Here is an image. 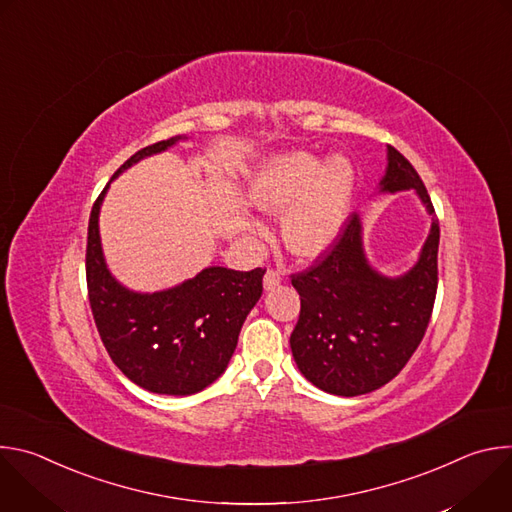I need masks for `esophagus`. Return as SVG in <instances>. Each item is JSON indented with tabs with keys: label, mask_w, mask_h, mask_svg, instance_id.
<instances>
[{
	"label": "esophagus",
	"mask_w": 512,
	"mask_h": 512,
	"mask_svg": "<svg viewBox=\"0 0 512 512\" xmlns=\"http://www.w3.org/2000/svg\"><path fill=\"white\" fill-rule=\"evenodd\" d=\"M279 283H281V275H279V271L269 269V271L265 273V277H263V287L269 291V289H275Z\"/></svg>",
	"instance_id": "1"
}]
</instances>
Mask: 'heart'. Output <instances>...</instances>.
I'll return each mask as SVG.
<instances>
[{
	"label": "heart",
	"mask_w": 512,
	"mask_h": 512,
	"mask_svg": "<svg viewBox=\"0 0 512 512\" xmlns=\"http://www.w3.org/2000/svg\"><path fill=\"white\" fill-rule=\"evenodd\" d=\"M356 174L344 156L285 152L269 158L257 172L251 198L267 214H285L281 237L302 257L328 253L348 223ZM261 233L259 225L251 227Z\"/></svg>",
	"instance_id": "obj_1"
}]
</instances>
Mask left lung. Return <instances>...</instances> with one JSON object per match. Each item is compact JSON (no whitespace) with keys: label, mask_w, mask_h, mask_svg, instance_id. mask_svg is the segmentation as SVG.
Returning <instances> with one entry per match:
<instances>
[{"label":"left lung","mask_w":512,"mask_h":512,"mask_svg":"<svg viewBox=\"0 0 512 512\" xmlns=\"http://www.w3.org/2000/svg\"><path fill=\"white\" fill-rule=\"evenodd\" d=\"M413 190L431 227L415 265L389 277L362 247L360 214H352L338 243L310 269L291 275L302 310L289 346L300 373L318 389L356 397L395 379L417 350L437 291L440 225L415 168L387 145L379 192Z\"/></svg>","instance_id":"1"}]
</instances>
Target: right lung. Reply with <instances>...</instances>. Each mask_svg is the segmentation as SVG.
Here are the masks:
<instances>
[{
  "instance_id": "right-lung-1",
  "label": "right lung",
  "mask_w": 512,
  "mask_h": 512,
  "mask_svg": "<svg viewBox=\"0 0 512 512\" xmlns=\"http://www.w3.org/2000/svg\"><path fill=\"white\" fill-rule=\"evenodd\" d=\"M182 139L188 137L176 135L139 150L113 178ZM109 184L93 204L87 239V287L99 336L119 371L141 389L194 395L227 371L243 322L261 298L265 269L212 265L154 294L125 287L109 271L99 235Z\"/></svg>"
}]
</instances>
